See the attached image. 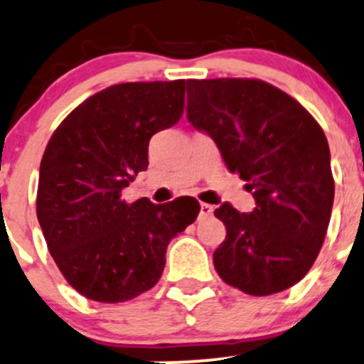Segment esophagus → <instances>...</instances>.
Masks as SVG:
<instances>
[{
    "label": "esophagus",
    "mask_w": 364,
    "mask_h": 364,
    "mask_svg": "<svg viewBox=\"0 0 364 364\" xmlns=\"http://www.w3.org/2000/svg\"><path fill=\"white\" fill-rule=\"evenodd\" d=\"M212 213H213L212 205H208V203H201L200 205V215L201 217H208V215H212Z\"/></svg>",
    "instance_id": "esophagus-1"
}]
</instances>
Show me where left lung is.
<instances>
[{
    "label": "left lung",
    "mask_w": 364,
    "mask_h": 364,
    "mask_svg": "<svg viewBox=\"0 0 364 364\" xmlns=\"http://www.w3.org/2000/svg\"><path fill=\"white\" fill-rule=\"evenodd\" d=\"M187 121L207 133L256 200L215 210L226 240L213 252L220 279L247 294L289 289L312 268L335 182L324 131L294 98L263 80H187Z\"/></svg>",
    "instance_id": "obj_1"
}]
</instances>
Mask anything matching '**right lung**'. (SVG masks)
<instances>
[{
	"instance_id": "obj_1",
	"label": "right lung",
	"mask_w": 364,
	"mask_h": 364,
	"mask_svg": "<svg viewBox=\"0 0 364 364\" xmlns=\"http://www.w3.org/2000/svg\"><path fill=\"white\" fill-rule=\"evenodd\" d=\"M186 80L127 82L96 92L59 124L40 163L36 215L48 252L87 299L119 303L154 287L171 238L196 220L183 196L121 200L149 166V141L177 124Z\"/></svg>"
}]
</instances>
